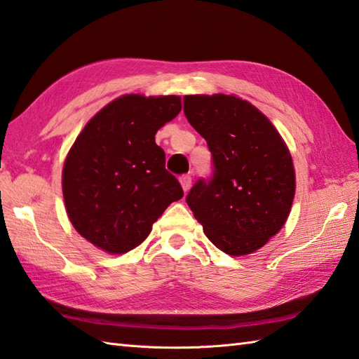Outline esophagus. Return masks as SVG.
Instances as JSON below:
<instances>
[{
	"label": "esophagus",
	"instance_id": "esophagus-1",
	"mask_svg": "<svg viewBox=\"0 0 359 359\" xmlns=\"http://www.w3.org/2000/svg\"><path fill=\"white\" fill-rule=\"evenodd\" d=\"M180 182H181V186H182V190L189 191L190 187H191V177H190V175H181Z\"/></svg>",
	"mask_w": 359,
	"mask_h": 359
}]
</instances>
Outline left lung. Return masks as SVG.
Wrapping results in <instances>:
<instances>
[{
	"label": "left lung",
	"instance_id": "left-lung-1",
	"mask_svg": "<svg viewBox=\"0 0 359 359\" xmlns=\"http://www.w3.org/2000/svg\"><path fill=\"white\" fill-rule=\"evenodd\" d=\"M184 114L212 152L213 172L186 203L210 242L230 256L262 248L290 216L291 154L273 123L234 95H186Z\"/></svg>",
	"mask_w": 359,
	"mask_h": 359
}]
</instances>
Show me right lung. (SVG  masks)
<instances>
[{"label":"right lung","instance_id":"add662e5","mask_svg":"<svg viewBox=\"0 0 359 359\" xmlns=\"http://www.w3.org/2000/svg\"><path fill=\"white\" fill-rule=\"evenodd\" d=\"M180 111L178 95L128 94L100 109L76 138L62 191L69 221L93 245L112 255L134 250L184 196L155 143L156 130Z\"/></svg>","mask_w":359,"mask_h":359}]
</instances>
